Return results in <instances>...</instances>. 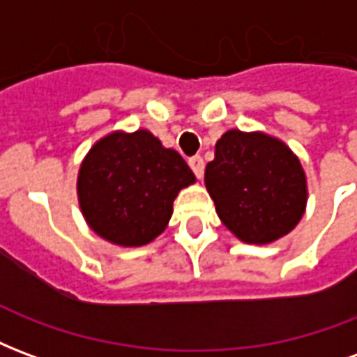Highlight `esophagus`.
Returning a JSON list of instances; mask_svg holds the SVG:
<instances>
[{
	"label": "esophagus",
	"mask_w": 357,
	"mask_h": 357,
	"mask_svg": "<svg viewBox=\"0 0 357 357\" xmlns=\"http://www.w3.org/2000/svg\"><path fill=\"white\" fill-rule=\"evenodd\" d=\"M189 166H191L195 176L201 179L202 174H204V160H202V156H191L189 158Z\"/></svg>",
	"instance_id": "1"
}]
</instances>
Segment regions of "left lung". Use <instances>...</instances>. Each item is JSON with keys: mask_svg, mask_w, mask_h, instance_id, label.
I'll return each mask as SVG.
<instances>
[{"mask_svg": "<svg viewBox=\"0 0 357 357\" xmlns=\"http://www.w3.org/2000/svg\"><path fill=\"white\" fill-rule=\"evenodd\" d=\"M204 183L220 220L241 241L266 245L298 224L306 208V176L283 141L229 130L216 143Z\"/></svg>", "mask_w": 357, "mask_h": 357, "instance_id": "left-lung-1", "label": "left lung"}]
</instances>
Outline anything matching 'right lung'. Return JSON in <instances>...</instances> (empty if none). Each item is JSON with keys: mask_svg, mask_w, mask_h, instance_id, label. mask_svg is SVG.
Segmentation results:
<instances>
[{"mask_svg": "<svg viewBox=\"0 0 357 357\" xmlns=\"http://www.w3.org/2000/svg\"><path fill=\"white\" fill-rule=\"evenodd\" d=\"M195 174L174 149L147 130L114 132L97 141L82 162L78 199L89 227L122 247H141L170 222L179 189Z\"/></svg>", "mask_w": 357, "mask_h": 357, "instance_id": "1", "label": "right lung"}]
</instances>
